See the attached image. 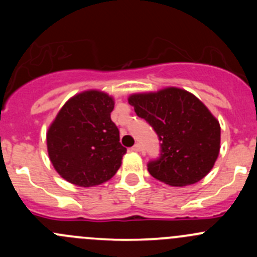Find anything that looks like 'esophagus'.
<instances>
[{
  "label": "esophagus",
  "mask_w": 257,
  "mask_h": 257,
  "mask_svg": "<svg viewBox=\"0 0 257 257\" xmlns=\"http://www.w3.org/2000/svg\"><path fill=\"white\" fill-rule=\"evenodd\" d=\"M132 150H133V152H141L142 145L139 143H137L136 145H133V147H132Z\"/></svg>",
  "instance_id": "esophagus-1"
}]
</instances>
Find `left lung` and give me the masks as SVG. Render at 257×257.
<instances>
[{
	"label": "left lung",
	"mask_w": 257,
	"mask_h": 257,
	"mask_svg": "<svg viewBox=\"0 0 257 257\" xmlns=\"http://www.w3.org/2000/svg\"><path fill=\"white\" fill-rule=\"evenodd\" d=\"M128 102L159 138L160 157L148 163L153 178L185 186L212 169L220 150V124L195 95L170 87L132 94Z\"/></svg>",
	"instance_id": "left-lung-1"
}]
</instances>
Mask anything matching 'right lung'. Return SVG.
I'll list each match as a JSON object with an SVG mask.
<instances>
[{
	"mask_svg": "<svg viewBox=\"0 0 257 257\" xmlns=\"http://www.w3.org/2000/svg\"><path fill=\"white\" fill-rule=\"evenodd\" d=\"M114 100L107 93L85 90L61 108L47 132L49 159L74 185H99L118 172L126 148L110 119Z\"/></svg>",
	"mask_w": 257,
	"mask_h": 257,
	"instance_id": "add662e5",
	"label": "right lung"
}]
</instances>
